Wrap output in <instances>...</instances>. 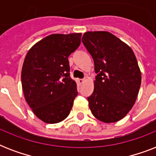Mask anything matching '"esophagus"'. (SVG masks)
I'll list each match as a JSON object with an SVG mask.
<instances>
[{"mask_svg":"<svg viewBox=\"0 0 156 156\" xmlns=\"http://www.w3.org/2000/svg\"><path fill=\"white\" fill-rule=\"evenodd\" d=\"M84 81H85V79H78V83H79V84H83Z\"/></svg>","mask_w":156,"mask_h":156,"instance_id":"obj_1","label":"esophagus"}]
</instances>
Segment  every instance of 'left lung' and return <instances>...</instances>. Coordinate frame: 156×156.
<instances>
[{"mask_svg": "<svg viewBox=\"0 0 156 156\" xmlns=\"http://www.w3.org/2000/svg\"><path fill=\"white\" fill-rule=\"evenodd\" d=\"M91 55L97 76L87 98L93 116L113 123L127 115L135 104L142 75L128 44L108 31H87L82 39Z\"/></svg>", "mask_w": 156, "mask_h": 156, "instance_id": "8db88e82", "label": "left lung"}]
</instances>
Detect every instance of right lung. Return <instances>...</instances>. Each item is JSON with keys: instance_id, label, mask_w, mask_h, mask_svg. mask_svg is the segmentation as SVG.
I'll list each match as a JSON object with an SVG mask.
<instances>
[{"instance_id": "add662e5", "label": "right lung", "mask_w": 156, "mask_h": 156, "mask_svg": "<svg viewBox=\"0 0 156 156\" xmlns=\"http://www.w3.org/2000/svg\"><path fill=\"white\" fill-rule=\"evenodd\" d=\"M81 36L82 33L52 34L35 44L26 56L21 76L24 97L45 123L64 121L78 95L68 57L80 45Z\"/></svg>"}]
</instances>
